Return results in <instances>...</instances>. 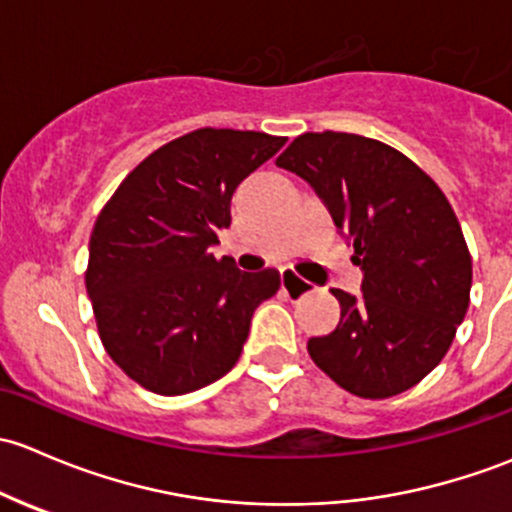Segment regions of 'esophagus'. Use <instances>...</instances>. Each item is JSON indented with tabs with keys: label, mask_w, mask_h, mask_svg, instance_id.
I'll use <instances>...</instances> for the list:
<instances>
[{
	"label": "esophagus",
	"mask_w": 512,
	"mask_h": 512,
	"mask_svg": "<svg viewBox=\"0 0 512 512\" xmlns=\"http://www.w3.org/2000/svg\"><path fill=\"white\" fill-rule=\"evenodd\" d=\"M281 288H283V293L291 295V298H300V295L313 291V283L305 281V278H298L293 271L283 268V271H281Z\"/></svg>",
	"instance_id": "1"
}]
</instances>
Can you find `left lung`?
I'll use <instances>...</instances> for the list:
<instances>
[{
    "instance_id": "obj_1",
    "label": "left lung",
    "mask_w": 512,
    "mask_h": 512,
    "mask_svg": "<svg viewBox=\"0 0 512 512\" xmlns=\"http://www.w3.org/2000/svg\"><path fill=\"white\" fill-rule=\"evenodd\" d=\"M276 165L315 189L362 268V295L335 288L340 323L310 337V357L362 399L407 392L468 310L471 254L449 199L407 155L352 133L300 135Z\"/></svg>"
}]
</instances>
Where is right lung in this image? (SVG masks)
I'll return each mask as SVG.
<instances>
[{"label":"right lung","instance_id":"right-lung-1","mask_svg":"<svg viewBox=\"0 0 512 512\" xmlns=\"http://www.w3.org/2000/svg\"><path fill=\"white\" fill-rule=\"evenodd\" d=\"M286 138L202 128L167 142L120 182L88 244L86 288L98 335L140 387L165 397L224 377L241 357L254 310L281 273L217 258L231 197Z\"/></svg>","mask_w":512,"mask_h":512}]
</instances>
